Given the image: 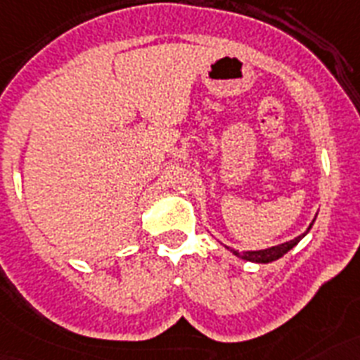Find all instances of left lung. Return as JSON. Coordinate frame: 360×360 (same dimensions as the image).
Wrapping results in <instances>:
<instances>
[{"label": "left lung", "instance_id": "1", "mask_svg": "<svg viewBox=\"0 0 360 360\" xmlns=\"http://www.w3.org/2000/svg\"><path fill=\"white\" fill-rule=\"evenodd\" d=\"M312 224H314V220H312ZM312 224H311V226H309V229H307L305 233H303V235L296 236V238H294V240H290V242L279 244V246L268 248V250H259V251H236V250H231V248H229V250L233 251V253H235L236 257H240V259H244V261L262 262V264H266V262H274V261H277V259H281V257L285 255V253H288V251H290L292 248L296 246L297 242L302 240L303 236H305L307 233L311 231Z\"/></svg>", "mask_w": 360, "mask_h": 360}]
</instances>
